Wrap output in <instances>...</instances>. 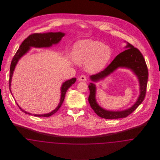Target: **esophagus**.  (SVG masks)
<instances>
[{
    "instance_id": "34e87169",
    "label": "esophagus",
    "mask_w": 160,
    "mask_h": 160,
    "mask_svg": "<svg viewBox=\"0 0 160 160\" xmlns=\"http://www.w3.org/2000/svg\"><path fill=\"white\" fill-rule=\"evenodd\" d=\"M86 79H87V77L84 75H82L78 78V80L80 82H84L86 80Z\"/></svg>"
}]
</instances>
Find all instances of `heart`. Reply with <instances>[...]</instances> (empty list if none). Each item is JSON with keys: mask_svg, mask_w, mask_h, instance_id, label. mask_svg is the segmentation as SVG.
I'll return each instance as SVG.
<instances>
[{"mask_svg": "<svg viewBox=\"0 0 160 160\" xmlns=\"http://www.w3.org/2000/svg\"><path fill=\"white\" fill-rule=\"evenodd\" d=\"M111 49L99 41L86 39L77 42L74 45L72 56L77 63L87 62V69L91 72L98 71L108 61Z\"/></svg>", "mask_w": 160, "mask_h": 160, "instance_id": "heart-1", "label": "heart"}]
</instances>
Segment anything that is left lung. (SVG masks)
Listing matches in <instances>:
<instances>
[{
    "instance_id": "left-lung-1",
    "label": "left lung",
    "mask_w": 160,
    "mask_h": 160,
    "mask_svg": "<svg viewBox=\"0 0 160 160\" xmlns=\"http://www.w3.org/2000/svg\"><path fill=\"white\" fill-rule=\"evenodd\" d=\"M126 48L128 49L119 54L106 68L96 74L92 75L90 78L92 81L97 82L108 76L119 67L130 69L137 76L139 80L140 95L136 102L127 110L122 111L106 110L99 106L95 98L96 86L93 83H90L89 85L90 94L88 101L92 108L101 118L108 119L126 118L132 113L145 99L148 79V70L145 59L139 50L131 44L128 43Z\"/></svg>"
}]
</instances>
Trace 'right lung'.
<instances>
[{"label": "right lung", "instance_id": "add662e5", "mask_svg": "<svg viewBox=\"0 0 160 160\" xmlns=\"http://www.w3.org/2000/svg\"><path fill=\"white\" fill-rule=\"evenodd\" d=\"M65 35L64 33L62 32H48L44 33H32L28 37L26 38L22 44L20 46L19 48L15 54L14 58H12V60L11 61V67H10V72H9V89L11 87V79L13 74L14 70L15 69V66L18 62V60L23 56L24 54L26 53L30 49V47H49L52 46L53 44H58L61 40L62 38ZM76 81V78H72L70 80H68L64 82L62 85L61 87V97L60 99V102L58 107L52 111V112L44 114H33L35 116L38 117H49L52 115L54 114L57 112V111L61 107L65 97L66 92L69 88ZM11 91V89H10ZM18 105V104H17ZM19 107V106H18ZM20 109L23 112L26 114L32 115V114L28 113L27 112H25L22 109L19 107Z\"/></svg>", "mask_w": 160, "mask_h": 160}]
</instances>
